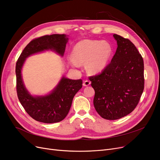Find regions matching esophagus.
Instances as JSON below:
<instances>
[{"instance_id":"1","label":"esophagus","mask_w":160,"mask_h":160,"mask_svg":"<svg viewBox=\"0 0 160 160\" xmlns=\"http://www.w3.org/2000/svg\"><path fill=\"white\" fill-rule=\"evenodd\" d=\"M91 84V81H89V80H85V81H83V86H89V85Z\"/></svg>"}]
</instances>
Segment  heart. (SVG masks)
Wrapping results in <instances>:
<instances>
[{"label":"heart","mask_w":160,"mask_h":160,"mask_svg":"<svg viewBox=\"0 0 160 160\" xmlns=\"http://www.w3.org/2000/svg\"><path fill=\"white\" fill-rule=\"evenodd\" d=\"M112 48L107 41L85 39L78 42L72 51V65L86 62L88 70L97 73L103 70L110 59Z\"/></svg>","instance_id":"b5f03b06"}]
</instances>
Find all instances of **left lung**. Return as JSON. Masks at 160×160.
<instances>
[{
  "label": "left lung",
  "mask_w": 160,
  "mask_h": 160,
  "mask_svg": "<svg viewBox=\"0 0 160 160\" xmlns=\"http://www.w3.org/2000/svg\"><path fill=\"white\" fill-rule=\"evenodd\" d=\"M118 48L109 64L99 75L89 77L95 90L93 105L101 118L115 120L132 113L144 89L141 54L128 38L114 34Z\"/></svg>",
  "instance_id": "left-lung-1"
}]
</instances>
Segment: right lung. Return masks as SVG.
Returning <instances> with one entry per match:
<instances>
[{"label":"right lung","instance_id":"obj_1","mask_svg":"<svg viewBox=\"0 0 160 160\" xmlns=\"http://www.w3.org/2000/svg\"><path fill=\"white\" fill-rule=\"evenodd\" d=\"M68 38L65 35L53 34L32 40L24 49L16 63L17 92L22 107L31 117L45 123L59 122L68 114L75 95L82 88L81 79L72 80L62 77L51 93L45 96H32L24 85L21 69L26 58L37 52L54 51L62 56Z\"/></svg>","mask_w":160,"mask_h":160}]
</instances>
